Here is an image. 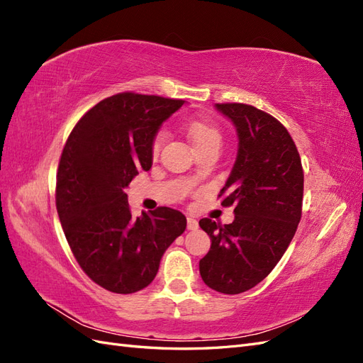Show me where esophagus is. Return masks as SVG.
<instances>
[{
  "label": "esophagus",
  "mask_w": 363,
  "mask_h": 363,
  "mask_svg": "<svg viewBox=\"0 0 363 363\" xmlns=\"http://www.w3.org/2000/svg\"><path fill=\"white\" fill-rule=\"evenodd\" d=\"M196 228H199V221L189 216L188 218V230H196Z\"/></svg>",
  "instance_id": "34e87169"
}]
</instances>
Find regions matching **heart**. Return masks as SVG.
<instances>
[{
  "label": "heart",
  "instance_id": "b5f03b06",
  "mask_svg": "<svg viewBox=\"0 0 363 363\" xmlns=\"http://www.w3.org/2000/svg\"><path fill=\"white\" fill-rule=\"evenodd\" d=\"M183 128H184L186 136H188L189 140L192 142L195 151L211 148V147L219 148V145H221V139H223L221 131H219V128L213 123H211V121L192 118L186 121L183 124ZM163 140H164V133L160 131L151 144L152 156L159 155Z\"/></svg>",
  "mask_w": 363,
  "mask_h": 363
}]
</instances>
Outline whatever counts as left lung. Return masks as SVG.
<instances>
[{"mask_svg":"<svg viewBox=\"0 0 363 363\" xmlns=\"http://www.w3.org/2000/svg\"><path fill=\"white\" fill-rule=\"evenodd\" d=\"M215 107L232 121L239 139L236 162L218 195L223 206H235V221L200 219L212 240L200 274L208 288L235 295L265 279L289 247L301 219L304 174L298 150L276 118L240 103Z\"/></svg>","mask_w":363,"mask_h":363,"instance_id":"left-lung-1","label":"left lung"}]
</instances>
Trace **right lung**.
<instances>
[{
	"instance_id": "add662e5",
	"label": "right lung",
	"mask_w": 363,
	"mask_h": 363,
	"mask_svg": "<svg viewBox=\"0 0 363 363\" xmlns=\"http://www.w3.org/2000/svg\"><path fill=\"white\" fill-rule=\"evenodd\" d=\"M183 100L123 92L94 106L63 147L56 207L75 260L92 281L133 294L155 280L167 248L186 228L169 207L133 218L125 188L152 164L151 144Z\"/></svg>"
}]
</instances>
